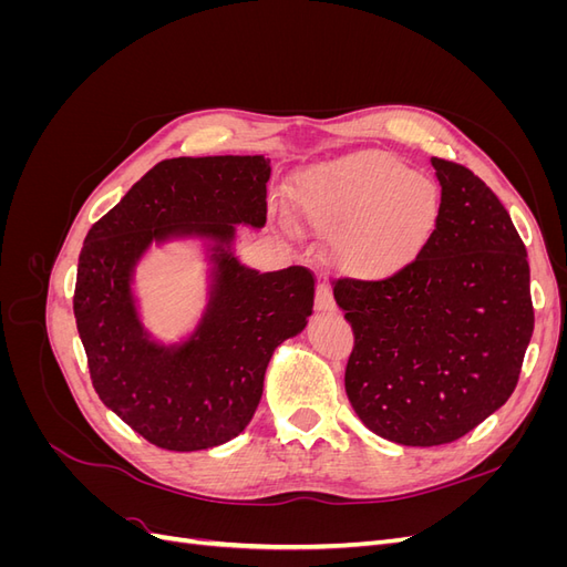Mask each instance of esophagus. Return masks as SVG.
I'll use <instances>...</instances> for the list:
<instances>
[{"label": "esophagus", "instance_id": "esophagus-1", "mask_svg": "<svg viewBox=\"0 0 567 567\" xmlns=\"http://www.w3.org/2000/svg\"><path fill=\"white\" fill-rule=\"evenodd\" d=\"M315 307H317V312H321V315H331V312H336V300H333V290H331V286L329 284H319V288H317V298H315Z\"/></svg>", "mask_w": 567, "mask_h": 567}]
</instances>
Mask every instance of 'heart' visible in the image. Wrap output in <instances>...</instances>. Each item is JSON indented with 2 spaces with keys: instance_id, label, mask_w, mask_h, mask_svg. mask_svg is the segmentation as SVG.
I'll use <instances>...</instances> for the list:
<instances>
[{
  "instance_id": "b5f03b06",
  "label": "heart",
  "mask_w": 567,
  "mask_h": 567,
  "mask_svg": "<svg viewBox=\"0 0 567 567\" xmlns=\"http://www.w3.org/2000/svg\"><path fill=\"white\" fill-rule=\"evenodd\" d=\"M296 205L317 231L336 238L340 267L369 284L400 279L440 225L435 184L379 151L307 169L296 182Z\"/></svg>"
}]
</instances>
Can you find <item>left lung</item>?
Returning <instances> with one entry per match:
<instances>
[{
    "label": "left lung",
    "instance_id": "1",
    "mask_svg": "<svg viewBox=\"0 0 567 567\" xmlns=\"http://www.w3.org/2000/svg\"><path fill=\"white\" fill-rule=\"evenodd\" d=\"M440 225L385 284H336L354 333L348 400L371 433L437 447L504 406L535 331L529 265L511 215L468 167L433 158Z\"/></svg>",
    "mask_w": 567,
    "mask_h": 567
}]
</instances>
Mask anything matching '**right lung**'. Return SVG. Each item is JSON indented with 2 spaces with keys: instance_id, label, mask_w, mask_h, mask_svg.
<instances>
[{
  "instance_id": "add662e5",
  "label": "right lung",
  "mask_w": 567,
  "mask_h": 567,
  "mask_svg": "<svg viewBox=\"0 0 567 567\" xmlns=\"http://www.w3.org/2000/svg\"><path fill=\"white\" fill-rule=\"evenodd\" d=\"M269 175L265 156L163 161L84 238L73 310L94 390L161 450L198 452L241 435L274 350L312 315L310 269L260 274L236 255V227H265ZM169 243H196L209 262L206 307L177 343L145 329L133 288L143 257Z\"/></svg>"
}]
</instances>
